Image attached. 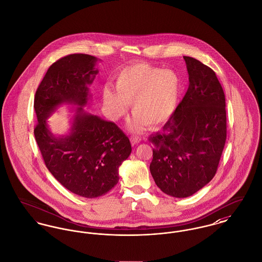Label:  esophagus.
<instances>
[{
	"instance_id": "esophagus-1",
	"label": "esophagus",
	"mask_w": 262,
	"mask_h": 262,
	"mask_svg": "<svg viewBox=\"0 0 262 262\" xmlns=\"http://www.w3.org/2000/svg\"><path fill=\"white\" fill-rule=\"evenodd\" d=\"M130 140H131V143L133 145H135V144H138L141 142V137H139V136H132Z\"/></svg>"
}]
</instances>
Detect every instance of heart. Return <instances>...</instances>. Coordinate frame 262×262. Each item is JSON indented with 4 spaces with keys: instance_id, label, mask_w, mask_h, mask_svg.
Here are the masks:
<instances>
[{
    "instance_id": "b5f03b06",
    "label": "heart",
    "mask_w": 262,
    "mask_h": 262,
    "mask_svg": "<svg viewBox=\"0 0 262 262\" xmlns=\"http://www.w3.org/2000/svg\"><path fill=\"white\" fill-rule=\"evenodd\" d=\"M114 88L105 85L102 101L109 117L116 121L131 104L134 114L129 130L139 132L147 124L156 127L167 122L177 110L182 92L179 74L147 63L124 67L113 77Z\"/></svg>"
}]
</instances>
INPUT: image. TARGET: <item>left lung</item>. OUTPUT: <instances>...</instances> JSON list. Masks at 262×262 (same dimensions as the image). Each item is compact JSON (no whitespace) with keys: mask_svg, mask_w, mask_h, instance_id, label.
I'll list each match as a JSON object with an SVG mask.
<instances>
[{"mask_svg":"<svg viewBox=\"0 0 262 262\" xmlns=\"http://www.w3.org/2000/svg\"><path fill=\"white\" fill-rule=\"evenodd\" d=\"M189 88L161 133L153 135L150 172L160 190L187 198L211 181L227 139L226 98L214 71L184 56Z\"/></svg>","mask_w":262,"mask_h":262,"instance_id":"obj_1","label":"left lung"}]
</instances>
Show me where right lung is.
Wrapping results in <instances>:
<instances>
[{"mask_svg":"<svg viewBox=\"0 0 262 262\" xmlns=\"http://www.w3.org/2000/svg\"><path fill=\"white\" fill-rule=\"evenodd\" d=\"M95 56L75 53L53 63L35 92V137L45 164L69 191L83 198L101 196L119 181V167L130 156L128 137L115 123L84 110L89 86L98 70ZM62 104H72L71 128L64 136L50 131L47 119Z\"/></svg>","mask_w":262,"mask_h":262,"instance_id":"add662e5","label":"right lung"}]
</instances>
